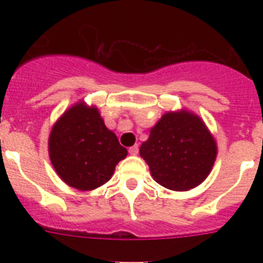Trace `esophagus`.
<instances>
[{
    "mask_svg": "<svg viewBox=\"0 0 263 263\" xmlns=\"http://www.w3.org/2000/svg\"><path fill=\"white\" fill-rule=\"evenodd\" d=\"M138 152H139L138 145H134V146H132V147H129V153L132 155H137L138 154Z\"/></svg>",
    "mask_w": 263,
    "mask_h": 263,
    "instance_id": "34e87169",
    "label": "esophagus"
}]
</instances>
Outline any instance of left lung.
<instances>
[{"label":"left lung","instance_id":"1","mask_svg":"<svg viewBox=\"0 0 263 263\" xmlns=\"http://www.w3.org/2000/svg\"><path fill=\"white\" fill-rule=\"evenodd\" d=\"M139 153L157 183L173 191H187L208 176L217 148L200 118L176 111L160 118Z\"/></svg>","mask_w":263,"mask_h":263}]
</instances>
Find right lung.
<instances>
[{"label": "right lung", "instance_id": "1", "mask_svg": "<svg viewBox=\"0 0 263 263\" xmlns=\"http://www.w3.org/2000/svg\"><path fill=\"white\" fill-rule=\"evenodd\" d=\"M53 168L68 185L89 191L111 178L127 155L95 108L78 104L58 121L48 139Z\"/></svg>", "mask_w": 263, "mask_h": 263}]
</instances>
